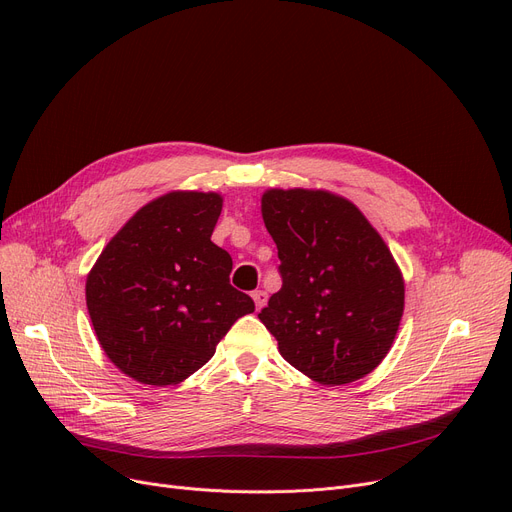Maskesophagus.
<instances>
[{"label":"esophagus","mask_w":512,"mask_h":512,"mask_svg":"<svg viewBox=\"0 0 512 512\" xmlns=\"http://www.w3.org/2000/svg\"><path fill=\"white\" fill-rule=\"evenodd\" d=\"M251 297H253V301H255V307H257V309H261V307L265 305V301H267V294H265L263 290H255V292L251 294Z\"/></svg>","instance_id":"obj_1"}]
</instances>
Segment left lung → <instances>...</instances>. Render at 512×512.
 I'll list each match as a JSON object with an SVG mask.
<instances>
[{"label":"left lung","instance_id":"obj_1","mask_svg":"<svg viewBox=\"0 0 512 512\" xmlns=\"http://www.w3.org/2000/svg\"><path fill=\"white\" fill-rule=\"evenodd\" d=\"M261 215L282 288L259 319L280 355L321 386L378 367L405 311V280L388 245L355 203L315 188H270Z\"/></svg>","mask_w":512,"mask_h":512}]
</instances>
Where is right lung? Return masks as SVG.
<instances>
[{
  "mask_svg": "<svg viewBox=\"0 0 512 512\" xmlns=\"http://www.w3.org/2000/svg\"><path fill=\"white\" fill-rule=\"evenodd\" d=\"M222 195L172 191L143 205L87 276L97 340L128 378L174 386L201 369L234 321L253 313L230 286L232 257L211 242Z\"/></svg>",
  "mask_w": 512,
  "mask_h": 512,
  "instance_id": "obj_1",
  "label": "right lung"
}]
</instances>
